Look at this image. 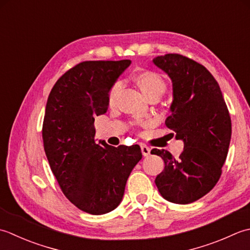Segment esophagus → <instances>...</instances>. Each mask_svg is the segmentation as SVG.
I'll return each mask as SVG.
<instances>
[{
    "label": "esophagus",
    "mask_w": 250,
    "mask_h": 250,
    "mask_svg": "<svg viewBox=\"0 0 250 250\" xmlns=\"http://www.w3.org/2000/svg\"><path fill=\"white\" fill-rule=\"evenodd\" d=\"M150 147L149 146H145V145H142L141 146V152H142V154H144V156H147L150 154Z\"/></svg>",
    "instance_id": "34e87169"
}]
</instances>
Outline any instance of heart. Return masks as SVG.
<instances>
[{
  "instance_id": "b5f03b06",
  "label": "heart",
  "mask_w": 250,
  "mask_h": 250,
  "mask_svg": "<svg viewBox=\"0 0 250 250\" xmlns=\"http://www.w3.org/2000/svg\"><path fill=\"white\" fill-rule=\"evenodd\" d=\"M134 80L147 99L153 98V97L160 98V97L165 93L167 88L164 79H163L159 73L154 72V71H150V70L140 71V72L135 74ZM119 90H120V84L118 83H115L110 88L109 95H108V103L110 105H112L115 103V99H116V96L119 94Z\"/></svg>"
}]
</instances>
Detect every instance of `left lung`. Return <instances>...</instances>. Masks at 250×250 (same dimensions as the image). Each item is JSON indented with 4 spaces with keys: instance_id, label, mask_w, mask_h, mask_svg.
<instances>
[{
    "instance_id": "8db88e82",
    "label": "left lung",
    "mask_w": 250,
    "mask_h": 250,
    "mask_svg": "<svg viewBox=\"0 0 250 250\" xmlns=\"http://www.w3.org/2000/svg\"><path fill=\"white\" fill-rule=\"evenodd\" d=\"M153 62L172 81L174 101L165 125L185 144L177 160L168 151H151L165 163L155 185L165 200L190 204L221 176L232 134L230 113L218 82L203 64L179 54L159 56Z\"/></svg>"
}]
</instances>
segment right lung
I'll return each instance as SVG.
<instances>
[{
  "label": "right lung",
  "instance_id": "1",
  "mask_svg": "<svg viewBox=\"0 0 250 250\" xmlns=\"http://www.w3.org/2000/svg\"><path fill=\"white\" fill-rule=\"evenodd\" d=\"M130 60L83 61L61 75L48 96L42 137L50 169L79 209L104 215L119 206L126 181L141 157L138 145L95 142V116Z\"/></svg>",
  "mask_w": 250,
  "mask_h": 250
}]
</instances>
